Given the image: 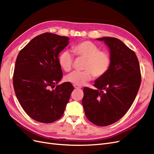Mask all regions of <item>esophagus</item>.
<instances>
[{"label": "esophagus", "mask_w": 154, "mask_h": 154, "mask_svg": "<svg viewBox=\"0 0 154 154\" xmlns=\"http://www.w3.org/2000/svg\"><path fill=\"white\" fill-rule=\"evenodd\" d=\"M73 86H74V87L75 88H82L80 86L77 85H73Z\"/></svg>", "instance_id": "1"}]
</instances>
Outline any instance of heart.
<instances>
[{
	"label": "heart",
	"mask_w": 154,
	"mask_h": 154,
	"mask_svg": "<svg viewBox=\"0 0 154 154\" xmlns=\"http://www.w3.org/2000/svg\"><path fill=\"white\" fill-rule=\"evenodd\" d=\"M76 56L86 59L84 71H74L66 77V80L74 85H83L92 78H100L108 71L111 63L110 54L106 51H100L91 41H83L72 47ZM73 55L69 50H64L58 57L60 67L66 71L71 70L73 63Z\"/></svg>",
	"instance_id": "b5f03b06"
}]
</instances>
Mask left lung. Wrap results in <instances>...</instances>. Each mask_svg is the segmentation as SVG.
I'll return each instance as SVG.
<instances>
[{"label": "left lung", "instance_id": "1", "mask_svg": "<svg viewBox=\"0 0 154 154\" xmlns=\"http://www.w3.org/2000/svg\"><path fill=\"white\" fill-rule=\"evenodd\" d=\"M97 40L108 46L110 66L106 74L95 80L96 89L83 88L82 105L91 122L105 127L127 112L138 92L141 76L136 54L123 42L107 36Z\"/></svg>", "mask_w": 154, "mask_h": 154}]
</instances>
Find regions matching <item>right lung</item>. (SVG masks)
Returning <instances> with one entry per match:
<instances>
[{
    "mask_svg": "<svg viewBox=\"0 0 154 154\" xmlns=\"http://www.w3.org/2000/svg\"><path fill=\"white\" fill-rule=\"evenodd\" d=\"M67 36L45 32L32 38L18 53L13 83L17 98L30 118L51 123L63 114L74 87L55 84L63 74L59 54L69 43Z\"/></svg>",
    "mask_w": 154,
    "mask_h": 154,
    "instance_id": "obj_1",
    "label": "right lung"
}]
</instances>
